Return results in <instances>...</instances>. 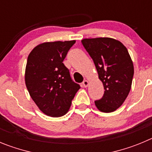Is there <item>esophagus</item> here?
I'll return each instance as SVG.
<instances>
[{
    "label": "esophagus",
    "mask_w": 152,
    "mask_h": 152,
    "mask_svg": "<svg viewBox=\"0 0 152 152\" xmlns=\"http://www.w3.org/2000/svg\"><path fill=\"white\" fill-rule=\"evenodd\" d=\"M83 86H84L85 88H86V87H87V86H88V80H84V81L83 82Z\"/></svg>",
    "instance_id": "1"
}]
</instances>
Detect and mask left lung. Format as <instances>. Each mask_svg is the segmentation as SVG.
Here are the masks:
<instances>
[{
  "instance_id": "8db88e82",
  "label": "left lung",
  "mask_w": 152,
  "mask_h": 152,
  "mask_svg": "<svg viewBox=\"0 0 152 152\" xmlns=\"http://www.w3.org/2000/svg\"><path fill=\"white\" fill-rule=\"evenodd\" d=\"M82 44L92 58L104 89L95 106L104 113L114 111L131 89L134 67L129 52L120 41L111 38L85 39Z\"/></svg>"
}]
</instances>
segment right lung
Instances as JSON below:
<instances>
[{"mask_svg":"<svg viewBox=\"0 0 152 152\" xmlns=\"http://www.w3.org/2000/svg\"><path fill=\"white\" fill-rule=\"evenodd\" d=\"M76 41L45 42L30 52L25 72L30 96L45 114H66L80 86L72 80L63 61Z\"/></svg>","mask_w":152,"mask_h":152,"instance_id":"add662e5","label":"right lung"}]
</instances>
